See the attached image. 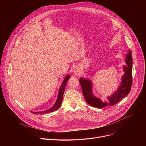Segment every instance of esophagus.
<instances>
[{
  "instance_id": "1",
  "label": "esophagus",
  "mask_w": 146,
  "mask_h": 146,
  "mask_svg": "<svg viewBox=\"0 0 146 146\" xmlns=\"http://www.w3.org/2000/svg\"><path fill=\"white\" fill-rule=\"evenodd\" d=\"M73 72H74V74H80L81 72H80V70L79 68H74V70H73Z\"/></svg>"
}]
</instances>
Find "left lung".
<instances>
[{"label":"left lung","instance_id":"obj_1","mask_svg":"<svg viewBox=\"0 0 146 146\" xmlns=\"http://www.w3.org/2000/svg\"><path fill=\"white\" fill-rule=\"evenodd\" d=\"M125 62L126 65L123 66L124 73L122 77L120 84L116 91L111 95L107 97L108 102H103L100 98L94 95L92 91V82L91 79L84 77L80 78V83L82 87L83 95L88 105L97 108L113 106L129 94L132 84V73L133 64L132 53L130 50H129L127 54Z\"/></svg>","mask_w":146,"mask_h":146}]
</instances>
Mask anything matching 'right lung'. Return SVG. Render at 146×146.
Masks as SVG:
<instances>
[{
	"label": "right lung",
	"mask_w": 146,
	"mask_h": 146,
	"mask_svg": "<svg viewBox=\"0 0 146 146\" xmlns=\"http://www.w3.org/2000/svg\"><path fill=\"white\" fill-rule=\"evenodd\" d=\"M70 78V76L69 74H68L66 76V77H65L64 80L62 81V84L60 85V87L59 88V91H58V97H57V99L54 105H53V106H52L51 108H50L48 110H44L42 111H38V112H35V111H31L32 113L34 114H43V113H48L50 112H53L54 111L57 110L60 106L62 100H63V95L65 92V87L67 84V82L68 81V80Z\"/></svg>",
	"instance_id": "obj_1"
}]
</instances>
